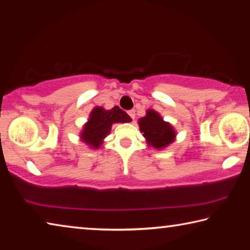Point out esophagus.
<instances>
[{"mask_svg": "<svg viewBox=\"0 0 250 250\" xmlns=\"http://www.w3.org/2000/svg\"><path fill=\"white\" fill-rule=\"evenodd\" d=\"M128 115H129L131 118H132V120H134V118H135V111H134V110H129Z\"/></svg>", "mask_w": 250, "mask_h": 250, "instance_id": "obj_1", "label": "esophagus"}]
</instances>
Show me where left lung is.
Segmentation results:
<instances>
[{
	"label": "left lung",
	"instance_id": "1",
	"mask_svg": "<svg viewBox=\"0 0 250 250\" xmlns=\"http://www.w3.org/2000/svg\"><path fill=\"white\" fill-rule=\"evenodd\" d=\"M147 146L156 150L166 149L175 141L176 131L170 122L164 121L158 111L147 109L146 115L138 121Z\"/></svg>",
	"mask_w": 250,
	"mask_h": 250
}]
</instances>
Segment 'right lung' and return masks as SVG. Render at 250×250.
Returning <instances> with one entry per match:
<instances>
[{"label":"right lung","mask_w":250,"mask_h":250,"mask_svg":"<svg viewBox=\"0 0 250 250\" xmlns=\"http://www.w3.org/2000/svg\"><path fill=\"white\" fill-rule=\"evenodd\" d=\"M131 121L132 119L128 113L118 105L109 110L97 105L91 110L88 121L80 131L79 138L90 149L97 150L104 145V139L111 131L113 124H126Z\"/></svg>","instance_id":"add662e5"}]
</instances>
